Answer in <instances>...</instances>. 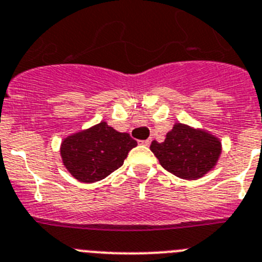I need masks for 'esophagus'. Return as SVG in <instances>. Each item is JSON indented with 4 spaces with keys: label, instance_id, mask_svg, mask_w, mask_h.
Instances as JSON below:
<instances>
[{
    "label": "esophagus",
    "instance_id": "esophagus-1",
    "mask_svg": "<svg viewBox=\"0 0 262 262\" xmlns=\"http://www.w3.org/2000/svg\"><path fill=\"white\" fill-rule=\"evenodd\" d=\"M150 143H151V140L140 141V145H143V146H150Z\"/></svg>",
    "mask_w": 262,
    "mask_h": 262
}]
</instances>
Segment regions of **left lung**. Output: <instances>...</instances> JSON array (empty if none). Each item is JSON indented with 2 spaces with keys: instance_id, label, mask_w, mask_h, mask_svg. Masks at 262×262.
<instances>
[{
  "instance_id": "8db88e82",
  "label": "left lung",
  "mask_w": 262,
  "mask_h": 262,
  "mask_svg": "<svg viewBox=\"0 0 262 262\" xmlns=\"http://www.w3.org/2000/svg\"><path fill=\"white\" fill-rule=\"evenodd\" d=\"M150 150L160 166L172 175L195 180L215 167L222 152V143L218 137L205 129L176 122L167 133L164 142L152 141Z\"/></svg>"
}]
</instances>
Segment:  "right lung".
<instances>
[{"mask_svg":"<svg viewBox=\"0 0 262 262\" xmlns=\"http://www.w3.org/2000/svg\"><path fill=\"white\" fill-rule=\"evenodd\" d=\"M136 146L128 133H120L102 121L68 136L61 142L60 154L73 178L82 183H95L120 168Z\"/></svg>","mask_w":262,"mask_h":262,"instance_id":"1","label":"right lung"}]
</instances>
